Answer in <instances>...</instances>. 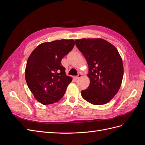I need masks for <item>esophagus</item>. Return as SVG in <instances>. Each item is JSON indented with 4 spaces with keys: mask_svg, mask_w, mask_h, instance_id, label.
<instances>
[{
    "mask_svg": "<svg viewBox=\"0 0 145 145\" xmlns=\"http://www.w3.org/2000/svg\"><path fill=\"white\" fill-rule=\"evenodd\" d=\"M81 77H82V74H78L77 76L74 77V78H75V79H78V78H80Z\"/></svg>",
    "mask_w": 145,
    "mask_h": 145,
    "instance_id": "34e87169",
    "label": "esophagus"
}]
</instances>
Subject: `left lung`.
<instances>
[{"label":"left lung","mask_w":145,"mask_h":145,"mask_svg":"<svg viewBox=\"0 0 145 145\" xmlns=\"http://www.w3.org/2000/svg\"><path fill=\"white\" fill-rule=\"evenodd\" d=\"M75 42L89 67L90 84L82 91V97L95 105L107 103L119 90L123 76L119 53L114 46L102 39H82Z\"/></svg>","instance_id":"left-lung-1"}]
</instances>
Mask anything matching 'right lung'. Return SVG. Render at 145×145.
<instances>
[{"mask_svg":"<svg viewBox=\"0 0 145 145\" xmlns=\"http://www.w3.org/2000/svg\"><path fill=\"white\" fill-rule=\"evenodd\" d=\"M74 40L62 39L39 45L29 56L25 79L35 99L43 105L58 102L72 81L67 76L61 60L71 51Z\"/></svg>","mask_w":145,"mask_h":145,"instance_id":"add662e5","label":"right lung"}]
</instances>
